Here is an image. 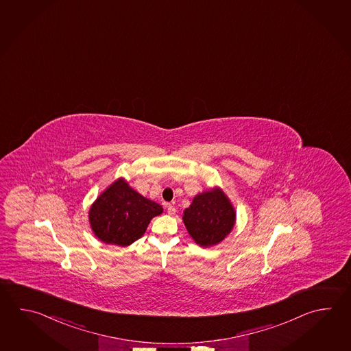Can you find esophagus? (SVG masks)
Segmentation results:
<instances>
[{
	"mask_svg": "<svg viewBox=\"0 0 351 351\" xmlns=\"http://www.w3.org/2000/svg\"><path fill=\"white\" fill-rule=\"evenodd\" d=\"M167 213H169V215H175L176 208H175V206L171 205V204H169V205H167Z\"/></svg>",
	"mask_w": 351,
	"mask_h": 351,
	"instance_id": "34e87169",
	"label": "esophagus"
}]
</instances>
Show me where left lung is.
<instances>
[{
	"instance_id": "8db88e82",
	"label": "left lung",
	"mask_w": 351,
	"mask_h": 351,
	"mask_svg": "<svg viewBox=\"0 0 351 351\" xmlns=\"http://www.w3.org/2000/svg\"><path fill=\"white\" fill-rule=\"evenodd\" d=\"M182 219L196 243L213 246L223 240L232 229L235 211L220 190H211L195 196Z\"/></svg>"
}]
</instances>
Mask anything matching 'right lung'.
Here are the masks:
<instances>
[{"label": "right lung", "mask_w": 351, "mask_h": 351, "mask_svg": "<svg viewBox=\"0 0 351 351\" xmlns=\"http://www.w3.org/2000/svg\"><path fill=\"white\" fill-rule=\"evenodd\" d=\"M161 213L158 204L145 199L120 179L95 201L90 223L101 241L128 246L143 237L151 219Z\"/></svg>", "instance_id": "1"}]
</instances>
